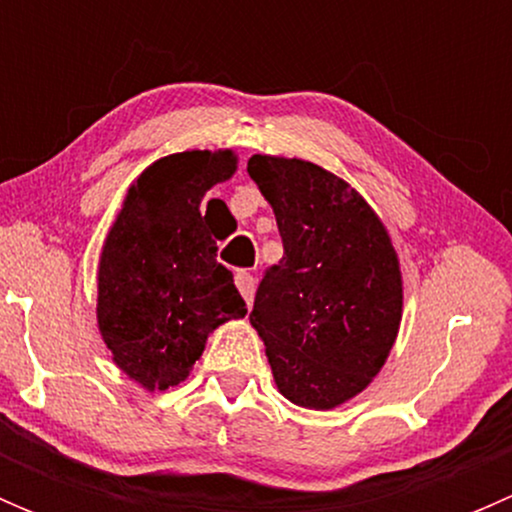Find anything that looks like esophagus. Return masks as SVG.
Segmentation results:
<instances>
[{"label":"esophagus","instance_id":"34e87169","mask_svg":"<svg viewBox=\"0 0 512 512\" xmlns=\"http://www.w3.org/2000/svg\"><path fill=\"white\" fill-rule=\"evenodd\" d=\"M235 285H237V289H240L242 297H245L247 307H252V302H255V289H257L255 277H252L247 270H237Z\"/></svg>","mask_w":512,"mask_h":512}]
</instances>
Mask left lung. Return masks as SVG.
<instances>
[{"label":"left lung","mask_w":512,"mask_h":512,"mask_svg":"<svg viewBox=\"0 0 512 512\" xmlns=\"http://www.w3.org/2000/svg\"><path fill=\"white\" fill-rule=\"evenodd\" d=\"M247 173L272 205L280 265L250 312L280 394L334 409L379 374L401 324V270L389 232L349 183L299 158L252 156Z\"/></svg>","instance_id":"obj_1"}]
</instances>
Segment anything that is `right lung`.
Instances as JSON below:
<instances>
[{
  "instance_id": "1",
  "label": "right lung",
  "mask_w": 512,
  "mask_h": 512,
  "mask_svg": "<svg viewBox=\"0 0 512 512\" xmlns=\"http://www.w3.org/2000/svg\"><path fill=\"white\" fill-rule=\"evenodd\" d=\"M237 168L232 151L156 160L128 188L98 262V329L123 374L148 391L178 386L208 334L247 314L220 265L200 200Z\"/></svg>"
}]
</instances>
